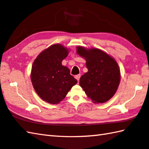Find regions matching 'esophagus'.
<instances>
[{
    "label": "esophagus",
    "mask_w": 149,
    "mask_h": 149,
    "mask_svg": "<svg viewBox=\"0 0 149 149\" xmlns=\"http://www.w3.org/2000/svg\"><path fill=\"white\" fill-rule=\"evenodd\" d=\"M74 77H75L76 79H77V80H78V82H79L80 78V74H77V75H76Z\"/></svg>",
    "instance_id": "esophagus-1"
}]
</instances>
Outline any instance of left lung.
<instances>
[{"label": "left lung", "mask_w": 149, "mask_h": 149, "mask_svg": "<svg viewBox=\"0 0 149 149\" xmlns=\"http://www.w3.org/2000/svg\"><path fill=\"white\" fill-rule=\"evenodd\" d=\"M77 52L86 60L88 71L80 77V85L95 103H103L116 93L120 82L118 64L113 58L98 49L78 47Z\"/></svg>", "instance_id": "obj_1"}]
</instances>
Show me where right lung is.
I'll list each match as a JSON object with an SVG mask.
<instances>
[{"instance_id":"add662e5","label":"right lung","mask_w":149,"mask_h":149,"mask_svg":"<svg viewBox=\"0 0 149 149\" xmlns=\"http://www.w3.org/2000/svg\"><path fill=\"white\" fill-rule=\"evenodd\" d=\"M68 50L60 44L50 46L39 54L33 61L31 80L36 93L43 100L58 104L78 82L70 74L68 67L61 61L68 55Z\"/></svg>"}]
</instances>
